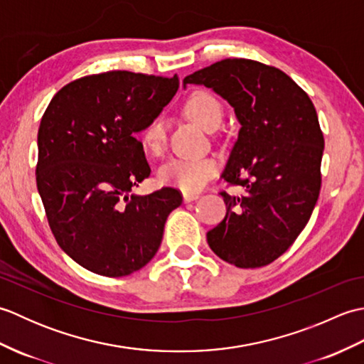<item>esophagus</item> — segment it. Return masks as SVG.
I'll list each match as a JSON object with an SVG mask.
<instances>
[{
    "instance_id": "34e87169",
    "label": "esophagus",
    "mask_w": 364,
    "mask_h": 364,
    "mask_svg": "<svg viewBox=\"0 0 364 364\" xmlns=\"http://www.w3.org/2000/svg\"><path fill=\"white\" fill-rule=\"evenodd\" d=\"M183 198H184V202L189 203V202H194V200H197L198 194H192V192H184Z\"/></svg>"
}]
</instances>
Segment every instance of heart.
I'll list each match as a JSON object with an SVG mask.
<instances>
[{
    "label": "heart",
    "instance_id": "heart-1",
    "mask_svg": "<svg viewBox=\"0 0 364 364\" xmlns=\"http://www.w3.org/2000/svg\"><path fill=\"white\" fill-rule=\"evenodd\" d=\"M184 114L206 131H214L220 125L223 107L213 94L196 90L188 97L183 106ZM167 142V129L162 119H154L141 133V144L146 153L159 156ZM218 173V162L213 158H175L161 168L159 180L167 186L183 192H198Z\"/></svg>",
    "mask_w": 364,
    "mask_h": 364
}]
</instances>
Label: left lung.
I'll return each instance as SVG.
<instances>
[{
    "label": "left lung",
    "mask_w": 364,
    "mask_h": 364,
    "mask_svg": "<svg viewBox=\"0 0 364 364\" xmlns=\"http://www.w3.org/2000/svg\"><path fill=\"white\" fill-rule=\"evenodd\" d=\"M203 84L235 107L241 123L222 178L227 214L206 233L211 250L236 267L267 266L289 249L319 198L323 134L306 92L280 68L223 59L183 80Z\"/></svg>",
    "instance_id": "8db88e82"
}]
</instances>
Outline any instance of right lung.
I'll list each match as a JSON object with an SVG mask.
<instances>
[{
    "label": "right lung",
    "instance_id": "obj_1",
    "mask_svg": "<svg viewBox=\"0 0 364 364\" xmlns=\"http://www.w3.org/2000/svg\"><path fill=\"white\" fill-rule=\"evenodd\" d=\"M178 86L176 75L114 70L68 82L46 107L37 134V189L59 247L90 272L125 277L142 269L183 202L175 188L129 196L151 172L134 134Z\"/></svg>",
    "mask_w": 364,
    "mask_h": 364
}]
</instances>
